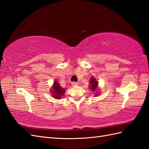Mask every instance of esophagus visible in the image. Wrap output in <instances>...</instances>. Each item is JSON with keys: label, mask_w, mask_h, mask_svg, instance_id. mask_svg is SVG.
<instances>
[{"label": "esophagus", "mask_w": 149, "mask_h": 149, "mask_svg": "<svg viewBox=\"0 0 149 149\" xmlns=\"http://www.w3.org/2000/svg\"><path fill=\"white\" fill-rule=\"evenodd\" d=\"M72 86H77L78 85V82H73L72 83Z\"/></svg>", "instance_id": "1"}]
</instances>
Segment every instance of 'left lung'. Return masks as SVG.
<instances>
[{
  "instance_id": "left-lung-1",
  "label": "left lung",
  "mask_w": 149,
  "mask_h": 149,
  "mask_svg": "<svg viewBox=\"0 0 149 149\" xmlns=\"http://www.w3.org/2000/svg\"><path fill=\"white\" fill-rule=\"evenodd\" d=\"M90 84H91V89L93 91H94L96 89L97 85H98V82L96 81V80L94 78H91V81H90Z\"/></svg>"
}]
</instances>
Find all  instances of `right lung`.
I'll return each instance as SVG.
<instances>
[{"mask_svg":"<svg viewBox=\"0 0 149 149\" xmlns=\"http://www.w3.org/2000/svg\"><path fill=\"white\" fill-rule=\"evenodd\" d=\"M52 89L53 91H51L52 93V94L53 97H55L56 99H61L62 96H63L64 95V93H65V90L61 87V86H60V84L56 81H55L54 84H53V87Z\"/></svg>","mask_w":149,"mask_h":149,"instance_id":"obj_1","label":"right lung"}]
</instances>
